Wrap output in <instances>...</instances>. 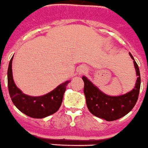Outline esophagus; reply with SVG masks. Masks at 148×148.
Wrapping results in <instances>:
<instances>
[{
	"mask_svg": "<svg viewBox=\"0 0 148 148\" xmlns=\"http://www.w3.org/2000/svg\"><path fill=\"white\" fill-rule=\"evenodd\" d=\"M86 67H85V66H81L80 68H79V73H84V71H86Z\"/></svg>",
	"mask_w": 148,
	"mask_h": 148,
	"instance_id": "esophagus-1",
	"label": "esophagus"
}]
</instances>
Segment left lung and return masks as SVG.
<instances>
[{
    "mask_svg": "<svg viewBox=\"0 0 148 148\" xmlns=\"http://www.w3.org/2000/svg\"><path fill=\"white\" fill-rule=\"evenodd\" d=\"M133 60L138 78L136 86L131 91L123 95L112 97L103 93L85 76H82L84 81V93L86 98V103L90 112L99 118L107 121L120 119L132 110L138 98L141 86V77L138 66L134 58L129 53Z\"/></svg>",
    "mask_w": 148,
    "mask_h": 148,
    "instance_id": "8db88e82",
    "label": "left lung"
}]
</instances>
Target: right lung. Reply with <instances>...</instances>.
I'll return each mask as SVG.
<instances>
[{"label":"right lung","mask_w":148,"mask_h":148,"mask_svg":"<svg viewBox=\"0 0 148 148\" xmlns=\"http://www.w3.org/2000/svg\"><path fill=\"white\" fill-rule=\"evenodd\" d=\"M12 57L9 64L7 82L10 96L16 108L26 115L33 118H43L55 113L60 107L66 88L69 81L58 85L52 91L40 97H31L22 93L16 87L12 72Z\"/></svg>","instance_id":"1"}]
</instances>
